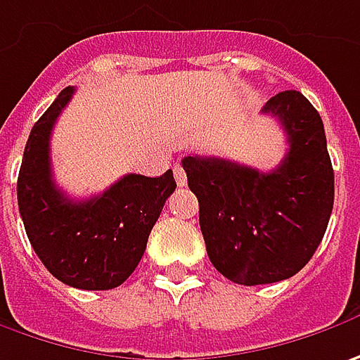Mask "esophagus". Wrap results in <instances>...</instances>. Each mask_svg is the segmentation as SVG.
Segmentation results:
<instances>
[{
	"instance_id": "esophagus-1",
	"label": "esophagus",
	"mask_w": 360,
	"mask_h": 360,
	"mask_svg": "<svg viewBox=\"0 0 360 360\" xmlns=\"http://www.w3.org/2000/svg\"><path fill=\"white\" fill-rule=\"evenodd\" d=\"M173 175H175V181H177L179 187L187 185V173H185V169H183L179 163L173 165Z\"/></svg>"
}]
</instances>
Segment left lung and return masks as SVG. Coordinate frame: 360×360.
Returning a JSON list of instances; mask_svg holds the SVG:
<instances>
[{"instance_id":"left-lung-1","label":"left lung","mask_w":360,"mask_h":360,"mask_svg":"<svg viewBox=\"0 0 360 360\" xmlns=\"http://www.w3.org/2000/svg\"><path fill=\"white\" fill-rule=\"evenodd\" d=\"M262 112L280 120L290 147L270 173L217 157L183 159L211 264L243 286L300 272L322 242L335 203V173L316 108L304 94L286 90Z\"/></svg>"}]
</instances>
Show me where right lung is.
<instances>
[{"mask_svg": "<svg viewBox=\"0 0 360 360\" xmlns=\"http://www.w3.org/2000/svg\"><path fill=\"white\" fill-rule=\"evenodd\" d=\"M74 94L64 88L34 124L18 177V205L25 233L48 272L80 290L120 286L145 254L167 197L177 187L173 171L161 177L129 173L101 195L74 201L52 179L50 136Z\"/></svg>", "mask_w": 360, "mask_h": 360, "instance_id": "1", "label": "right lung"}]
</instances>
